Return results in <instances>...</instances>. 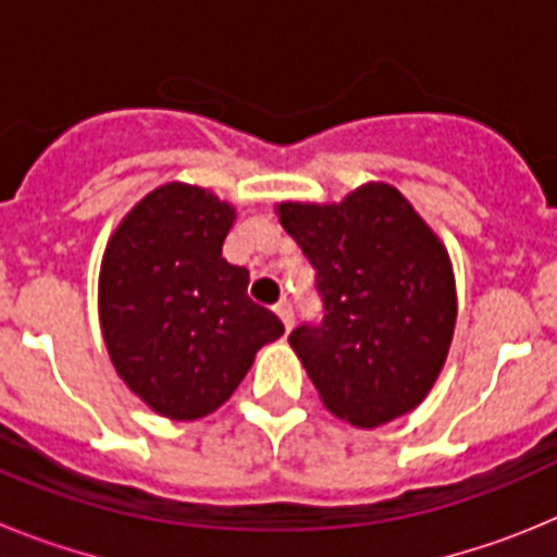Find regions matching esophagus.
Returning <instances> with one entry per match:
<instances>
[{
  "label": "esophagus",
  "mask_w": 557,
  "mask_h": 557,
  "mask_svg": "<svg viewBox=\"0 0 557 557\" xmlns=\"http://www.w3.org/2000/svg\"><path fill=\"white\" fill-rule=\"evenodd\" d=\"M275 314L282 318L284 326H293V301H289V298H282V301L275 304Z\"/></svg>",
  "instance_id": "1"
}]
</instances>
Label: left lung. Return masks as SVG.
Here are the masks:
<instances>
[{
	"label": "left lung",
	"mask_w": 557,
	"mask_h": 557,
	"mask_svg": "<svg viewBox=\"0 0 557 557\" xmlns=\"http://www.w3.org/2000/svg\"><path fill=\"white\" fill-rule=\"evenodd\" d=\"M278 220L314 268L321 323L289 346L323 405L354 426L416 410L435 385L457 318L444 243L398 189L366 184L343 203H282Z\"/></svg>",
	"instance_id": "8db88e82"
}]
</instances>
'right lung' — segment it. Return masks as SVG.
Returning <instances> with one entry per match:
<instances>
[{
    "mask_svg": "<svg viewBox=\"0 0 557 557\" xmlns=\"http://www.w3.org/2000/svg\"><path fill=\"white\" fill-rule=\"evenodd\" d=\"M234 206L164 184L127 211L100 268L111 362L150 410L195 421L218 410L284 323L248 298V270L223 259Z\"/></svg>",
    "mask_w": 557,
    "mask_h": 557,
    "instance_id": "right-lung-1",
    "label": "right lung"
}]
</instances>
